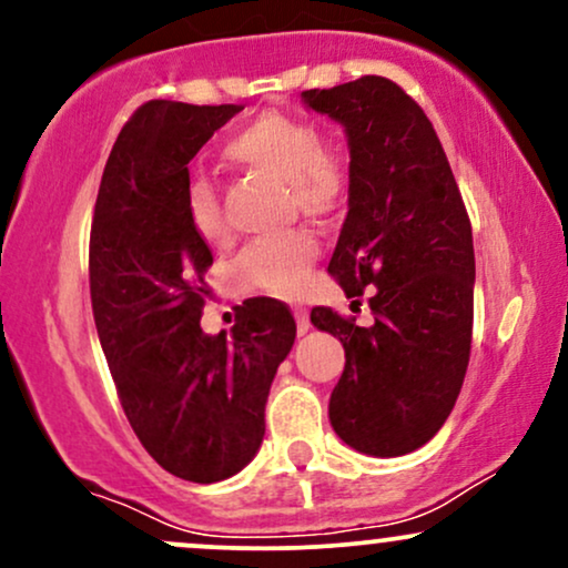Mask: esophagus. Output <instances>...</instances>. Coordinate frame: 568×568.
<instances>
[{
  "instance_id": "obj_1",
  "label": "esophagus",
  "mask_w": 568,
  "mask_h": 568,
  "mask_svg": "<svg viewBox=\"0 0 568 568\" xmlns=\"http://www.w3.org/2000/svg\"><path fill=\"white\" fill-rule=\"evenodd\" d=\"M293 315H296V331L304 336L306 331L312 328V325H310V315H306V310H302V306H298V310L293 312Z\"/></svg>"
}]
</instances>
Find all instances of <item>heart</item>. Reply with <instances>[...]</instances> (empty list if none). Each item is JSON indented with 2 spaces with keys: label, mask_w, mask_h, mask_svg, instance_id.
<instances>
[{
  "label": "heart",
  "mask_w": 568,
  "mask_h": 568,
  "mask_svg": "<svg viewBox=\"0 0 568 568\" xmlns=\"http://www.w3.org/2000/svg\"><path fill=\"white\" fill-rule=\"evenodd\" d=\"M221 158L230 165L247 168L291 184L293 202L304 213H325L344 186L342 154L323 141L321 130L304 116L264 112L245 122L224 141ZM184 211L192 232L205 243H219L226 234L219 194L213 181L202 173L189 175L184 186ZM317 247L306 234L258 240L247 245L237 262V275L251 288L277 296L302 291L306 270Z\"/></svg>",
  "instance_id": "heart-1"
}]
</instances>
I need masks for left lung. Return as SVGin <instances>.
Returning <instances> with one entry per match:
<instances>
[{
	"mask_svg": "<svg viewBox=\"0 0 568 568\" xmlns=\"http://www.w3.org/2000/svg\"><path fill=\"white\" fill-rule=\"evenodd\" d=\"M302 101L344 128L347 219L328 272L368 298L374 325L315 306L310 321L344 347L328 419L355 452L403 456L452 414L473 342V230L433 122L393 80L361 77Z\"/></svg>",
	"mask_w": 568,
	"mask_h": 568,
	"instance_id": "left-lung-1",
	"label": "left lung"
}]
</instances>
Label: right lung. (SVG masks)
Wrapping results in <instances>:
<instances>
[{"mask_svg":"<svg viewBox=\"0 0 568 568\" xmlns=\"http://www.w3.org/2000/svg\"><path fill=\"white\" fill-rule=\"evenodd\" d=\"M237 103L149 101L116 135L90 230V298L122 408L162 470L192 484L237 475L264 440V408L296 323L275 298L200 328L213 253L184 211L189 162Z\"/></svg>","mask_w":568,"mask_h":568,"instance_id":"add662e5","label":"right lung"}]
</instances>
